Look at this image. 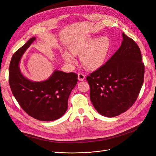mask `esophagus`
<instances>
[{
	"mask_svg": "<svg viewBox=\"0 0 156 156\" xmlns=\"http://www.w3.org/2000/svg\"><path fill=\"white\" fill-rule=\"evenodd\" d=\"M84 78H85V75H84L82 73H78V79L79 80V81H83Z\"/></svg>",
	"mask_w": 156,
	"mask_h": 156,
	"instance_id": "esophagus-1",
	"label": "esophagus"
}]
</instances>
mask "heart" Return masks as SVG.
Returning a JSON list of instances; mask_svg holds the SVG:
<instances>
[{
  "label": "heart",
  "instance_id": "b5f03b06",
  "mask_svg": "<svg viewBox=\"0 0 156 156\" xmlns=\"http://www.w3.org/2000/svg\"><path fill=\"white\" fill-rule=\"evenodd\" d=\"M110 40L107 36L99 38L88 36L79 40L69 46L70 51H65L62 57L67 63L75 62L74 55H82L81 62L84 68L88 69H95L104 62L110 49Z\"/></svg>",
  "mask_w": 156,
  "mask_h": 156
}]
</instances>
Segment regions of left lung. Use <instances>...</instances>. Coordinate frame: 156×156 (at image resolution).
<instances>
[{
	"instance_id": "left-lung-1",
	"label": "left lung",
	"mask_w": 156,
	"mask_h": 156,
	"mask_svg": "<svg viewBox=\"0 0 156 156\" xmlns=\"http://www.w3.org/2000/svg\"><path fill=\"white\" fill-rule=\"evenodd\" d=\"M122 37L121 46L111 58L87 77L92 105L107 117L128 110L144 82V65L139 46L124 33Z\"/></svg>"
}]
</instances>
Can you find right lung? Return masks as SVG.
Here are the masks:
<instances>
[{
    "label": "right lung",
    "instance_id": "add662e5",
    "mask_svg": "<svg viewBox=\"0 0 156 156\" xmlns=\"http://www.w3.org/2000/svg\"><path fill=\"white\" fill-rule=\"evenodd\" d=\"M36 40L33 37L12 56L9 84L13 96L28 115L41 121L57 120L68 108L69 94L77 83V74L55 70L46 81L34 82L23 76L19 68L25 51Z\"/></svg>",
    "mask_w": 156,
    "mask_h": 156
}]
</instances>
